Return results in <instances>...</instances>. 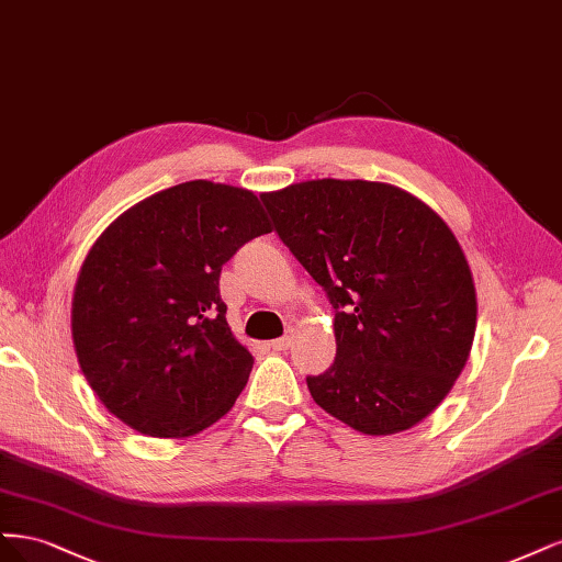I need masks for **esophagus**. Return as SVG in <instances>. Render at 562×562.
Segmentation results:
<instances>
[{
    "label": "esophagus",
    "instance_id": "esophagus-1",
    "mask_svg": "<svg viewBox=\"0 0 562 562\" xmlns=\"http://www.w3.org/2000/svg\"><path fill=\"white\" fill-rule=\"evenodd\" d=\"M268 348H273V350H289V348H292V336L286 334V336H282V338L270 340Z\"/></svg>",
    "mask_w": 562,
    "mask_h": 562
}]
</instances>
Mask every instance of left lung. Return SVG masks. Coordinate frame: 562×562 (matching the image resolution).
<instances>
[{"label": "left lung", "instance_id": "obj_1", "mask_svg": "<svg viewBox=\"0 0 562 562\" xmlns=\"http://www.w3.org/2000/svg\"><path fill=\"white\" fill-rule=\"evenodd\" d=\"M261 201L334 305L336 359L305 383L361 434H396L437 408L476 331V289L456 235L418 198L364 179H313Z\"/></svg>", "mask_w": 562, "mask_h": 562}]
</instances>
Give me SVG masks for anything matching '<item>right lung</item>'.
<instances>
[{"label":"right lung","instance_id":"1","mask_svg":"<svg viewBox=\"0 0 562 562\" xmlns=\"http://www.w3.org/2000/svg\"><path fill=\"white\" fill-rule=\"evenodd\" d=\"M263 233L255 193L195 179L123 212L90 247L71 338L88 385L121 423L179 439L233 408L255 357L231 334L220 276Z\"/></svg>","mask_w":562,"mask_h":562}]
</instances>
